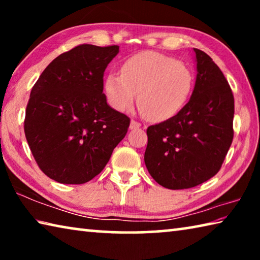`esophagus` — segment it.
I'll list each match as a JSON object with an SVG mask.
<instances>
[{
  "instance_id": "34e87169",
  "label": "esophagus",
  "mask_w": 260,
  "mask_h": 260,
  "mask_svg": "<svg viewBox=\"0 0 260 260\" xmlns=\"http://www.w3.org/2000/svg\"><path fill=\"white\" fill-rule=\"evenodd\" d=\"M139 127H141V124L139 121H136L134 119L131 120V125H129L131 129H136V128H139Z\"/></svg>"
}]
</instances>
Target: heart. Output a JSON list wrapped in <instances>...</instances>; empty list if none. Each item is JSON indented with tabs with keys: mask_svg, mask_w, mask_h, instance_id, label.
Returning <instances> with one entry per match:
<instances>
[{
	"mask_svg": "<svg viewBox=\"0 0 260 260\" xmlns=\"http://www.w3.org/2000/svg\"><path fill=\"white\" fill-rule=\"evenodd\" d=\"M120 72H110L104 81L108 102L117 111L129 110L139 95L143 116L164 121L181 111L190 98L192 72L173 57L140 52L122 63Z\"/></svg>",
	"mask_w": 260,
	"mask_h": 260,
	"instance_id": "b5f03b06",
	"label": "heart"
}]
</instances>
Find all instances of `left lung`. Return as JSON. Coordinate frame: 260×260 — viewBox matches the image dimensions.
Returning a JSON list of instances; mask_svg holds the SVG:
<instances>
[{"label": "left lung", "mask_w": 260, "mask_h": 260, "mask_svg": "<svg viewBox=\"0 0 260 260\" xmlns=\"http://www.w3.org/2000/svg\"><path fill=\"white\" fill-rule=\"evenodd\" d=\"M193 51L197 77L190 100L174 117L147 129V169L157 183L173 190L214 177L234 138L230 83L208 54Z\"/></svg>", "instance_id": "obj_1"}]
</instances>
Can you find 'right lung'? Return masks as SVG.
<instances>
[{
	"label": "right lung",
	"instance_id": "right-lung-1",
	"mask_svg": "<svg viewBox=\"0 0 260 260\" xmlns=\"http://www.w3.org/2000/svg\"><path fill=\"white\" fill-rule=\"evenodd\" d=\"M118 46L80 45L59 55L30 91L25 136L40 170L59 183H86L102 172L131 119L103 94Z\"/></svg>",
	"mask_w": 260,
	"mask_h": 260
}]
</instances>
